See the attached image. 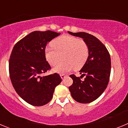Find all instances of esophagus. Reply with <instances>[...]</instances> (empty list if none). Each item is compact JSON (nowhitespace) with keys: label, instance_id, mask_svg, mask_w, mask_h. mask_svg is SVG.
Here are the masks:
<instances>
[{"label":"esophagus","instance_id":"obj_1","mask_svg":"<svg viewBox=\"0 0 128 128\" xmlns=\"http://www.w3.org/2000/svg\"><path fill=\"white\" fill-rule=\"evenodd\" d=\"M60 76H61V78H62V79H64V78H65V77H66V76L65 75V74H60Z\"/></svg>","mask_w":128,"mask_h":128}]
</instances>
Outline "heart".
Listing matches in <instances>:
<instances>
[{"label": "heart", "mask_w": 128, "mask_h": 128, "mask_svg": "<svg viewBox=\"0 0 128 128\" xmlns=\"http://www.w3.org/2000/svg\"><path fill=\"white\" fill-rule=\"evenodd\" d=\"M52 47L45 50L46 60L52 66L56 65L62 59L61 63L54 68L58 73H65L74 68L80 70L85 65L89 56V48L83 40L69 35H62L50 43Z\"/></svg>", "instance_id": "heart-1"}]
</instances>
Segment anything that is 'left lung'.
<instances>
[{
    "instance_id": "8db88e82",
    "label": "left lung",
    "mask_w": 128,
    "mask_h": 128,
    "mask_svg": "<svg viewBox=\"0 0 128 128\" xmlns=\"http://www.w3.org/2000/svg\"><path fill=\"white\" fill-rule=\"evenodd\" d=\"M68 32L82 38L89 48L88 60L80 71L81 76L70 75L73 84L69 86V91L77 102L90 103L98 99L108 86L111 72L110 53L104 45L93 35L84 32ZM84 75L85 80L81 81L80 78Z\"/></svg>"
}]
</instances>
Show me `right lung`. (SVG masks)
<instances>
[{"label": "right lung", "instance_id": "add662e5", "mask_svg": "<svg viewBox=\"0 0 128 128\" xmlns=\"http://www.w3.org/2000/svg\"><path fill=\"white\" fill-rule=\"evenodd\" d=\"M60 34L36 30L18 42L11 52L9 72L12 84L20 98L32 106L48 103L62 81L57 73L41 76L51 68L45 57L46 46Z\"/></svg>", "mask_w": 128, "mask_h": 128}]
</instances>
